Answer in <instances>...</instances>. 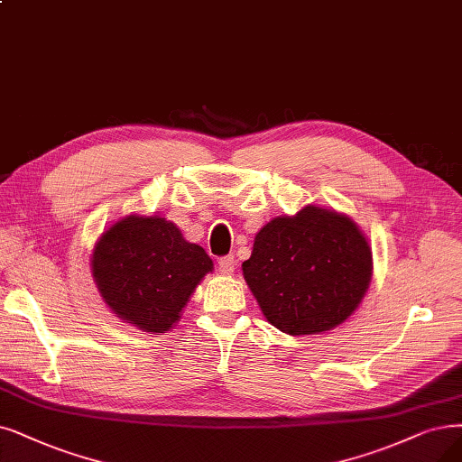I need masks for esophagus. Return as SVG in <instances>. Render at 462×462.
<instances>
[{
  "label": "esophagus",
  "instance_id": "1",
  "mask_svg": "<svg viewBox=\"0 0 462 462\" xmlns=\"http://www.w3.org/2000/svg\"><path fill=\"white\" fill-rule=\"evenodd\" d=\"M235 265H236L235 257L233 255H226V257H221V260L217 262V271L221 274H233L235 273Z\"/></svg>",
  "mask_w": 462,
  "mask_h": 462
}]
</instances>
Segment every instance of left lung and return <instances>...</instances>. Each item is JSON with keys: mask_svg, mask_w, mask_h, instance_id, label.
<instances>
[{"mask_svg": "<svg viewBox=\"0 0 462 462\" xmlns=\"http://www.w3.org/2000/svg\"><path fill=\"white\" fill-rule=\"evenodd\" d=\"M374 255L353 217L307 205L257 231L245 281L263 317L288 336L341 326L370 288Z\"/></svg>", "mask_w": 462, "mask_h": 462, "instance_id": "left-lung-1", "label": "left lung"}]
</instances>
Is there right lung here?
Listing matches in <instances>:
<instances>
[{
    "mask_svg": "<svg viewBox=\"0 0 462 462\" xmlns=\"http://www.w3.org/2000/svg\"><path fill=\"white\" fill-rule=\"evenodd\" d=\"M214 263L205 248L183 238L161 214L114 221L92 248L90 273L117 319L162 336L181 319L195 288Z\"/></svg>",
    "mask_w": 462,
    "mask_h": 462,
    "instance_id": "right-lung-1",
    "label": "right lung"
}]
</instances>
